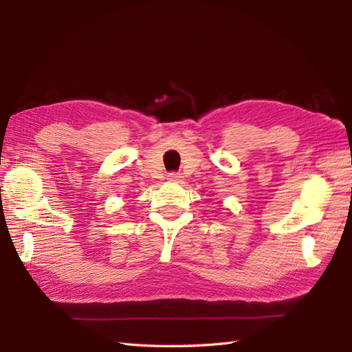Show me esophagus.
<instances>
[{"label": "esophagus", "mask_w": 352, "mask_h": 352, "mask_svg": "<svg viewBox=\"0 0 352 352\" xmlns=\"http://www.w3.org/2000/svg\"><path fill=\"white\" fill-rule=\"evenodd\" d=\"M183 180V175L178 174V172H169L168 174V182L170 183H180Z\"/></svg>", "instance_id": "1"}]
</instances>
